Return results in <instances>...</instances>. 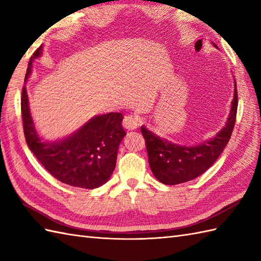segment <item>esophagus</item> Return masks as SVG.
<instances>
[{
  "instance_id": "34e87169",
  "label": "esophagus",
  "mask_w": 261,
  "mask_h": 261,
  "mask_svg": "<svg viewBox=\"0 0 261 261\" xmlns=\"http://www.w3.org/2000/svg\"><path fill=\"white\" fill-rule=\"evenodd\" d=\"M122 124L126 130H136L139 126V120L135 115H125L123 121H122Z\"/></svg>"
}]
</instances>
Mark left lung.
Wrapping results in <instances>:
<instances>
[{"label":"left lung","mask_w":261,"mask_h":261,"mask_svg":"<svg viewBox=\"0 0 261 261\" xmlns=\"http://www.w3.org/2000/svg\"><path fill=\"white\" fill-rule=\"evenodd\" d=\"M238 110V92L234 84V96L229 118L213 139L197 146H180L160 138L141 126L148 152L149 166L154 177L165 185L181 184L205 173L224 150L233 131Z\"/></svg>","instance_id":"8db88e82"}]
</instances>
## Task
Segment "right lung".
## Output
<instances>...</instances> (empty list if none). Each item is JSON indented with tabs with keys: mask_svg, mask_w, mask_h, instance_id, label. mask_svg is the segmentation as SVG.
I'll return each mask as SVG.
<instances>
[{
	"mask_svg": "<svg viewBox=\"0 0 261 261\" xmlns=\"http://www.w3.org/2000/svg\"><path fill=\"white\" fill-rule=\"evenodd\" d=\"M42 46L31 56L25 74L29 77L32 62L40 57ZM21 113L28 147L43 167L64 184L93 190L105 184L116 164L118 148L125 136L122 113L94 116L75 134L58 141H42L38 136L29 109L25 86L22 88Z\"/></svg>",
	"mask_w": 261,
	"mask_h": 261,
	"instance_id": "add662e5",
	"label": "right lung"
}]
</instances>
